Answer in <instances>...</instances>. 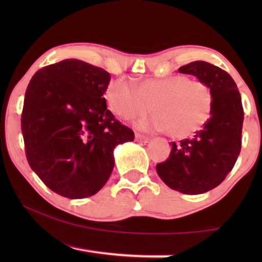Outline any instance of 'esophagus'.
Here are the masks:
<instances>
[{"label": "esophagus", "mask_w": 262, "mask_h": 262, "mask_svg": "<svg viewBox=\"0 0 262 262\" xmlns=\"http://www.w3.org/2000/svg\"><path fill=\"white\" fill-rule=\"evenodd\" d=\"M136 141L148 143L149 142V137H148V136H144V135H142V134H136Z\"/></svg>", "instance_id": "34e87169"}]
</instances>
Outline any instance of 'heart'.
<instances>
[{
    "mask_svg": "<svg viewBox=\"0 0 262 262\" xmlns=\"http://www.w3.org/2000/svg\"><path fill=\"white\" fill-rule=\"evenodd\" d=\"M105 100L111 112L125 120L149 112L155 114L139 121L146 131L168 130L173 138H186L200 130L212 108V93L206 83L189 80L185 75L148 78L137 87L126 78L110 82Z\"/></svg>",
    "mask_w": 262,
    "mask_h": 262,
    "instance_id": "obj_1",
    "label": "heart"
}]
</instances>
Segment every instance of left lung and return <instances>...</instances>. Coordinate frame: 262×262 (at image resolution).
Here are the masks:
<instances>
[{
  "instance_id": "obj_1",
  "label": "left lung",
  "mask_w": 262,
  "mask_h": 262,
  "mask_svg": "<svg viewBox=\"0 0 262 262\" xmlns=\"http://www.w3.org/2000/svg\"><path fill=\"white\" fill-rule=\"evenodd\" d=\"M209 85L211 117L192 139L173 142L169 159L156 164L168 187L185 194H202L217 187L235 166L241 151L243 107L235 81L221 68L203 60L179 68Z\"/></svg>"
}]
</instances>
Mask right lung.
Wrapping results in <instances>:
<instances>
[{"label": "right lung", "mask_w": 262, "mask_h": 262, "mask_svg": "<svg viewBox=\"0 0 262 262\" xmlns=\"http://www.w3.org/2000/svg\"><path fill=\"white\" fill-rule=\"evenodd\" d=\"M111 75L78 59H64L33 75L25 94L21 131L32 169L57 194L82 199L103 187L113 150L132 142L131 128L107 110Z\"/></svg>", "instance_id": "right-lung-1"}]
</instances>
